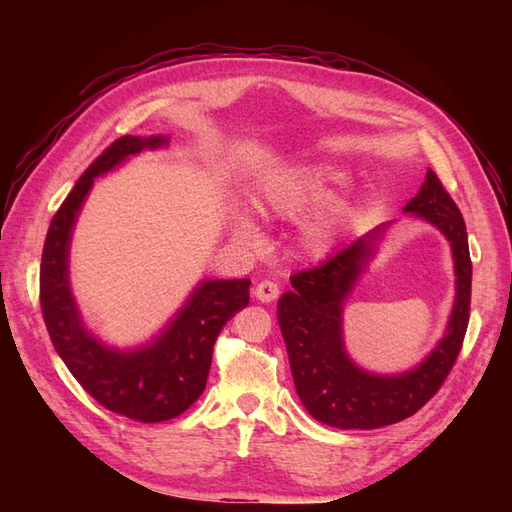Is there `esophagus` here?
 <instances>
[{
  "mask_svg": "<svg viewBox=\"0 0 512 512\" xmlns=\"http://www.w3.org/2000/svg\"><path fill=\"white\" fill-rule=\"evenodd\" d=\"M254 297L262 303H271L275 301L277 297H280V286H277L275 282L271 280H262L256 288H254Z\"/></svg>",
  "mask_w": 512,
  "mask_h": 512,
  "instance_id": "1",
  "label": "esophagus"
}]
</instances>
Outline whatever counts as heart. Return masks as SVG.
Wrapping results in <instances>:
<instances>
[{
	"instance_id": "1",
	"label": "heart",
	"mask_w": 512,
	"mask_h": 512,
	"mask_svg": "<svg viewBox=\"0 0 512 512\" xmlns=\"http://www.w3.org/2000/svg\"><path fill=\"white\" fill-rule=\"evenodd\" d=\"M339 183V173L327 164H312L284 173L267 183L262 192V207L280 218H299V215L327 203L333 188ZM344 222V207L331 205L305 224V241L314 250L331 245ZM235 235L243 243H258V226L245 213L237 215Z\"/></svg>"
}]
</instances>
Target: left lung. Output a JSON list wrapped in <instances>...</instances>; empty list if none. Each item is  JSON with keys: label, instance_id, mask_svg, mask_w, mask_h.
Instances as JSON below:
<instances>
[{"label": "left lung", "instance_id": "obj_1", "mask_svg": "<svg viewBox=\"0 0 512 512\" xmlns=\"http://www.w3.org/2000/svg\"><path fill=\"white\" fill-rule=\"evenodd\" d=\"M444 232L451 241L457 297L440 344L412 371L374 376L356 367L344 350L342 309L367 260L374 256L380 224L314 269L290 277L292 290L277 303L290 369L305 410L339 429H378L404 421L440 391L457 361L470 320L472 260L466 222L438 175L427 168L423 188L404 207Z\"/></svg>", "mask_w": 512, "mask_h": 512}]
</instances>
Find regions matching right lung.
<instances>
[{"label": "right lung", "instance_id": "right-lung-1", "mask_svg": "<svg viewBox=\"0 0 512 512\" xmlns=\"http://www.w3.org/2000/svg\"><path fill=\"white\" fill-rule=\"evenodd\" d=\"M166 143V136H121L108 145L53 215L40 265L42 316L61 361L98 404L138 423L170 421L203 395L215 339L224 324L250 303L252 284L250 280L203 282L162 335L138 350L106 348L85 331L68 282L76 215L98 175L134 153Z\"/></svg>", "mask_w": 512, "mask_h": 512}]
</instances>
